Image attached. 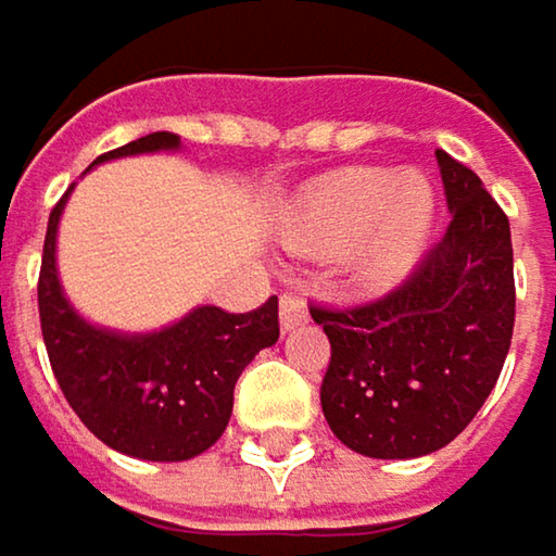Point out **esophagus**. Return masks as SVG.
Listing matches in <instances>:
<instances>
[{"instance_id":"obj_1","label":"esophagus","mask_w":556,"mask_h":556,"mask_svg":"<svg viewBox=\"0 0 556 556\" xmlns=\"http://www.w3.org/2000/svg\"><path fill=\"white\" fill-rule=\"evenodd\" d=\"M306 319V303L298 294H281V329H294Z\"/></svg>"}]
</instances>
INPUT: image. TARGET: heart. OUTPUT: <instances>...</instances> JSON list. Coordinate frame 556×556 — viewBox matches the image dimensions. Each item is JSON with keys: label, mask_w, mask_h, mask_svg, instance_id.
<instances>
[{"label": "heart", "mask_w": 556, "mask_h": 556, "mask_svg": "<svg viewBox=\"0 0 556 556\" xmlns=\"http://www.w3.org/2000/svg\"><path fill=\"white\" fill-rule=\"evenodd\" d=\"M433 224V192L415 174L344 170L319 182L288 218L285 240L303 253H332L361 240L367 281H392L412 268Z\"/></svg>", "instance_id": "b5f03b06"}]
</instances>
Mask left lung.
I'll list each match as a JSON object with an SVG mask.
<instances>
[{"label":"left lung","mask_w":556,"mask_h":556,"mask_svg":"<svg viewBox=\"0 0 556 556\" xmlns=\"http://www.w3.org/2000/svg\"><path fill=\"white\" fill-rule=\"evenodd\" d=\"M453 220L389 294L354 306L309 303L332 344L319 402L338 440L370 458L443 450L481 412L513 323L509 220L475 170L437 151Z\"/></svg>","instance_id":"1"}]
</instances>
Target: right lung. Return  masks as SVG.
<instances>
[{"mask_svg":"<svg viewBox=\"0 0 556 556\" xmlns=\"http://www.w3.org/2000/svg\"><path fill=\"white\" fill-rule=\"evenodd\" d=\"M179 148L174 132H151L94 164ZM68 192L47 224L37 309L53 377L81 424L110 450L148 462H182L205 453L230 420L233 386L262 348L278 341V298L250 313L199 306L151 336H116L88 326L62 298L56 224Z\"/></svg>","mask_w":556,"mask_h":556,"instance_id":"add662e5","label":"right lung"}]
</instances>
